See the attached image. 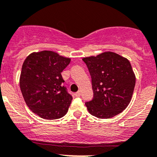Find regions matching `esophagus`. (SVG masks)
Returning <instances> with one entry per match:
<instances>
[{"label":"esophagus","mask_w":157,"mask_h":157,"mask_svg":"<svg viewBox=\"0 0 157 157\" xmlns=\"http://www.w3.org/2000/svg\"><path fill=\"white\" fill-rule=\"evenodd\" d=\"M74 96H75L76 97H80V91H78V92L75 93V94H74Z\"/></svg>","instance_id":"esophagus-1"}]
</instances>
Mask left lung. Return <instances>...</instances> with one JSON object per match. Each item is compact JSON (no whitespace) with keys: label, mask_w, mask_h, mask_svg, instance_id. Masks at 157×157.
I'll list each match as a JSON object with an SVG mask.
<instances>
[{"label":"left lung","mask_w":157,"mask_h":157,"mask_svg":"<svg viewBox=\"0 0 157 157\" xmlns=\"http://www.w3.org/2000/svg\"><path fill=\"white\" fill-rule=\"evenodd\" d=\"M92 80L94 97L85 103L91 115L109 119L121 113L131 100L136 77L127 58L113 52L85 57Z\"/></svg>","instance_id":"left-lung-1"}]
</instances>
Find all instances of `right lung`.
I'll list each match as a JSON object with an SVG mask.
<instances>
[{"label": "right lung", "instance_id": "1", "mask_svg": "<svg viewBox=\"0 0 157 157\" xmlns=\"http://www.w3.org/2000/svg\"><path fill=\"white\" fill-rule=\"evenodd\" d=\"M71 59L53 51L30 54L21 69L20 87L28 107L47 120L59 119L67 113L73 97L64 86L61 73Z\"/></svg>", "mask_w": 157, "mask_h": 157}]
</instances>
